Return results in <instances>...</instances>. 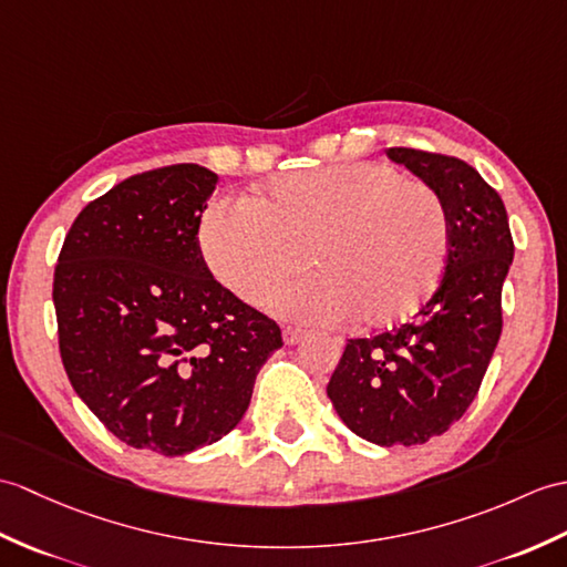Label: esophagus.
Listing matches in <instances>:
<instances>
[{"instance_id": "obj_1", "label": "esophagus", "mask_w": 567, "mask_h": 567, "mask_svg": "<svg viewBox=\"0 0 567 567\" xmlns=\"http://www.w3.org/2000/svg\"><path fill=\"white\" fill-rule=\"evenodd\" d=\"M307 336H309V331H305V328H297V326H285V331H282V338L287 346H297Z\"/></svg>"}]
</instances>
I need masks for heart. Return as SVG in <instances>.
Returning <instances> with one entry per match:
<instances>
[{"label": "heart", "mask_w": 567, "mask_h": 567, "mask_svg": "<svg viewBox=\"0 0 567 567\" xmlns=\"http://www.w3.org/2000/svg\"><path fill=\"white\" fill-rule=\"evenodd\" d=\"M200 251L231 295L262 305L307 266L313 278L275 299L297 319L352 313L384 328L415 313L437 289L450 254L440 195L396 168L346 162L275 178L248 200L217 197L200 219Z\"/></svg>", "instance_id": "1"}]
</instances>
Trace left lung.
<instances>
[{"label": "left lung", "instance_id": "left-lung-1", "mask_svg": "<svg viewBox=\"0 0 567 567\" xmlns=\"http://www.w3.org/2000/svg\"><path fill=\"white\" fill-rule=\"evenodd\" d=\"M440 195L450 219L442 280L413 321L352 338L328 381V399L358 437L379 446L440 437L476 399L503 333V282L512 241L503 197L450 154L391 147Z\"/></svg>", "mask_w": 567, "mask_h": 567}]
</instances>
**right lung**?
I'll return each instance as SVG.
<instances>
[{"label":"right lung","instance_id":"obj_1","mask_svg":"<svg viewBox=\"0 0 567 567\" xmlns=\"http://www.w3.org/2000/svg\"><path fill=\"white\" fill-rule=\"evenodd\" d=\"M217 174L171 164L76 215L52 301L64 372L117 440L183 456L229 434L280 326L221 287L197 231Z\"/></svg>","mask_w":567,"mask_h":567}]
</instances>
